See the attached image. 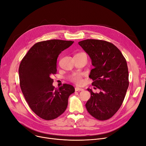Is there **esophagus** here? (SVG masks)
<instances>
[{"mask_svg":"<svg viewBox=\"0 0 146 146\" xmlns=\"http://www.w3.org/2000/svg\"><path fill=\"white\" fill-rule=\"evenodd\" d=\"M75 91H83L84 89L81 88H78V87H75Z\"/></svg>","mask_w":146,"mask_h":146,"instance_id":"34e87169","label":"esophagus"}]
</instances>
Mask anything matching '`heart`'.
I'll return each instance as SVG.
<instances>
[{
	"mask_svg": "<svg viewBox=\"0 0 146 146\" xmlns=\"http://www.w3.org/2000/svg\"><path fill=\"white\" fill-rule=\"evenodd\" d=\"M79 54H84V53H79ZM70 80L72 82L77 84V85H81L82 84L83 81L82 78V75L80 74H74L72 75L70 77Z\"/></svg>",
	"mask_w": 146,
	"mask_h": 146,
	"instance_id": "1",
	"label": "heart"
}]
</instances>
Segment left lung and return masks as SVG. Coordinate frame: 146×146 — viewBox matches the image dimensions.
Segmentation results:
<instances>
[{
  "label": "left lung",
  "mask_w": 146,
  "mask_h": 146,
  "mask_svg": "<svg viewBox=\"0 0 146 146\" xmlns=\"http://www.w3.org/2000/svg\"><path fill=\"white\" fill-rule=\"evenodd\" d=\"M78 44L88 54L94 66L89 75L94 81L92 85L100 90L94 93L87 89L91 97L85 107L94 118L106 120L120 108L129 85L126 60L114 44L106 40L86 39Z\"/></svg>",
  "instance_id": "1"
}]
</instances>
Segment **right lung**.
Segmentation results:
<instances>
[{"label":"right lung","instance_id":"add662e5","mask_svg":"<svg viewBox=\"0 0 146 146\" xmlns=\"http://www.w3.org/2000/svg\"><path fill=\"white\" fill-rule=\"evenodd\" d=\"M73 43L58 39L38 42L20 64V87L25 98L33 112L46 120L54 119L64 113L69 96L75 92L72 85L66 84L56 90L50 78L56 73L58 55Z\"/></svg>","mask_w":146,"mask_h":146}]
</instances>
